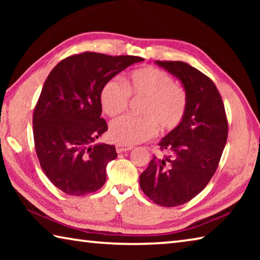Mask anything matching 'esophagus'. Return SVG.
I'll use <instances>...</instances> for the list:
<instances>
[{"label": "esophagus", "mask_w": 260, "mask_h": 260, "mask_svg": "<svg viewBox=\"0 0 260 260\" xmlns=\"http://www.w3.org/2000/svg\"><path fill=\"white\" fill-rule=\"evenodd\" d=\"M131 149H133V146H131V144H122V143H117L116 144L117 152L128 151V150H131Z\"/></svg>", "instance_id": "1"}]
</instances>
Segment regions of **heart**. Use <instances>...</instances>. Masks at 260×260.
I'll return each mask as SVG.
<instances>
[{
	"label": "heart",
	"instance_id": "1",
	"mask_svg": "<svg viewBox=\"0 0 260 260\" xmlns=\"http://www.w3.org/2000/svg\"><path fill=\"white\" fill-rule=\"evenodd\" d=\"M144 100L142 117L124 116L110 126V136L118 143L134 144L152 138L157 127L169 133L181 125L187 113L188 95L182 86L161 70L152 67L131 72L124 85L110 79L101 88L100 103L104 113L117 117L128 108L129 99Z\"/></svg>",
	"mask_w": 260,
	"mask_h": 260
}]
</instances>
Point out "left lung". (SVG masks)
Here are the masks:
<instances>
[{"instance_id":"8db88e82","label":"left lung","mask_w":260,"mask_h":260,"mask_svg":"<svg viewBox=\"0 0 260 260\" xmlns=\"http://www.w3.org/2000/svg\"><path fill=\"white\" fill-rule=\"evenodd\" d=\"M156 63L181 80L188 95L183 121L159 144L156 157L140 175V187L153 203L178 206L199 195L218 169L227 142L228 121L214 82L183 61Z\"/></svg>"}]
</instances>
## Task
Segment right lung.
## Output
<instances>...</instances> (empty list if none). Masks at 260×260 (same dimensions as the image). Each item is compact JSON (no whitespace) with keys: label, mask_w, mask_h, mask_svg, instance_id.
Here are the masks:
<instances>
[{"label":"right lung","mask_w":260,"mask_h":260,"mask_svg":"<svg viewBox=\"0 0 260 260\" xmlns=\"http://www.w3.org/2000/svg\"><path fill=\"white\" fill-rule=\"evenodd\" d=\"M142 60L85 51L60 60L46 79L33 112L34 147L43 172L63 192L83 196L104 184L105 167L117 152L110 144L93 146L108 131L101 118V88Z\"/></svg>","instance_id":"obj_1"}]
</instances>
